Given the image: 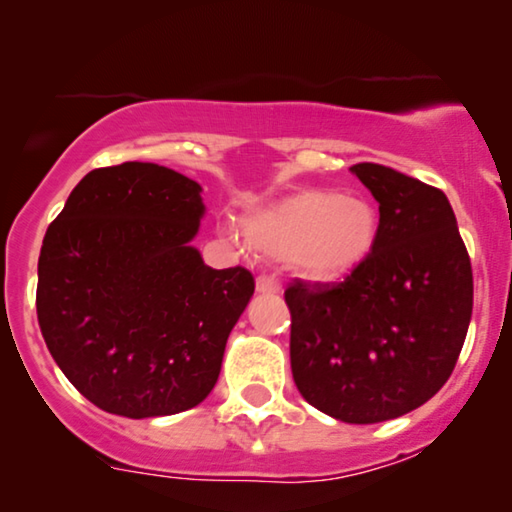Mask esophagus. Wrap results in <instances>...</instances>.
<instances>
[{"instance_id": "1", "label": "esophagus", "mask_w": 512, "mask_h": 512, "mask_svg": "<svg viewBox=\"0 0 512 512\" xmlns=\"http://www.w3.org/2000/svg\"><path fill=\"white\" fill-rule=\"evenodd\" d=\"M279 289H282V286H279L275 277H270V275H258L256 277V291L258 293H279Z\"/></svg>"}]
</instances>
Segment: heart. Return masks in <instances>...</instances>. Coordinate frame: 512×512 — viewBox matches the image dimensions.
I'll return each instance as SVG.
<instances>
[{
  "label": "heart",
  "mask_w": 512,
  "mask_h": 512,
  "mask_svg": "<svg viewBox=\"0 0 512 512\" xmlns=\"http://www.w3.org/2000/svg\"><path fill=\"white\" fill-rule=\"evenodd\" d=\"M251 249L310 282H335L368 261L380 240V212L354 193L303 188L244 216Z\"/></svg>",
  "instance_id": "heart-1"
}]
</instances>
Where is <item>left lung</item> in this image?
Masks as SVG:
<instances>
[{
	"label": "left lung",
	"mask_w": 512,
	"mask_h": 512,
	"mask_svg": "<svg viewBox=\"0 0 512 512\" xmlns=\"http://www.w3.org/2000/svg\"><path fill=\"white\" fill-rule=\"evenodd\" d=\"M349 172L380 205V240L345 282L286 289L291 370L324 415L375 424L424 405L452 375L473 272L443 191L377 163Z\"/></svg>",
	"instance_id": "left-lung-1"
}]
</instances>
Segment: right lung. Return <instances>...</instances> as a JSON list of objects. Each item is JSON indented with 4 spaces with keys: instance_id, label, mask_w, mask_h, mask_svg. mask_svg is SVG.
<instances>
[{
    "instance_id": "right-lung-1",
    "label": "right lung",
    "mask_w": 512,
    "mask_h": 512,
    "mask_svg": "<svg viewBox=\"0 0 512 512\" xmlns=\"http://www.w3.org/2000/svg\"><path fill=\"white\" fill-rule=\"evenodd\" d=\"M202 186L123 163L83 177L46 230L37 317L62 373L97 408L165 417L205 401L228 335L254 296L249 270L193 247Z\"/></svg>"
}]
</instances>
